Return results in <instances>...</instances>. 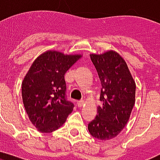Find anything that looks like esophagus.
<instances>
[{
  "label": "esophagus",
  "instance_id": "esophagus-1",
  "mask_svg": "<svg viewBox=\"0 0 160 160\" xmlns=\"http://www.w3.org/2000/svg\"><path fill=\"white\" fill-rule=\"evenodd\" d=\"M77 105L79 106V107H82L84 105V101L83 100H80V101L77 102Z\"/></svg>",
  "mask_w": 160,
  "mask_h": 160
}]
</instances>
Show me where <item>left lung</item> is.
I'll list each match as a JSON object with an SVG mask.
<instances>
[{
  "instance_id": "obj_1",
  "label": "left lung",
  "mask_w": 160,
  "mask_h": 160,
  "mask_svg": "<svg viewBox=\"0 0 160 160\" xmlns=\"http://www.w3.org/2000/svg\"><path fill=\"white\" fill-rule=\"evenodd\" d=\"M102 85L95 119L88 124L92 137L100 140L115 137L127 124L135 104L136 84L125 60L113 51L90 55Z\"/></svg>"
}]
</instances>
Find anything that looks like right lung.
I'll use <instances>...</instances> for the list:
<instances>
[{
  "instance_id": "right-lung-1",
  "label": "right lung",
  "mask_w": 160,
  "mask_h": 160,
  "mask_svg": "<svg viewBox=\"0 0 160 160\" xmlns=\"http://www.w3.org/2000/svg\"><path fill=\"white\" fill-rule=\"evenodd\" d=\"M81 55L49 51L33 62L22 83L24 108L38 131L50 133L66 121L74 103L66 95L64 74Z\"/></svg>"
}]
</instances>
